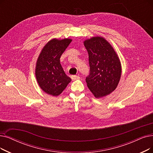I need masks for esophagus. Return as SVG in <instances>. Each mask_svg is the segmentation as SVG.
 Instances as JSON below:
<instances>
[{
  "label": "esophagus",
  "instance_id": "obj_1",
  "mask_svg": "<svg viewBox=\"0 0 153 153\" xmlns=\"http://www.w3.org/2000/svg\"><path fill=\"white\" fill-rule=\"evenodd\" d=\"M79 77L78 76H76V75H72L71 76V79L72 80H76V79H79Z\"/></svg>",
  "mask_w": 153,
  "mask_h": 153
}]
</instances>
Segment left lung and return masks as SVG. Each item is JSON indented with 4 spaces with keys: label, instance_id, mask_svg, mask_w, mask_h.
I'll return each instance as SVG.
<instances>
[{
    "label": "left lung",
    "instance_id": "left-lung-1",
    "mask_svg": "<svg viewBox=\"0 0 153 153\" xmlns=\"http://www.w3.org/2000/svg\"><path fill=\"white\" fill-rule=\"evenodd\" d=\"M89 54V74L85 81L96 98L107 96L117 88L121 75V65L110 44L101 37L84 42Z\"/></svg>",
    "mask_w": 153,
    "mask_h": 153
}]
</instances>
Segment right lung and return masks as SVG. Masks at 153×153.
<instances>
[{"mask_svg":"<svg viewBox=\"0 0 153 153\" xmlns=\"http://www.w3.org/2000/svg\"><path fill=\"white\" fill-rule=\"evenodd\" d=\"M71 39H52L42 49L37 61L36 76L41 88L48 94L57 96L67 87L71 79L60 63V58Z\"/></svg>","mask_w":153,"mask_h":153,"instance_id":"add662e5","label":"right lung"}]
</instances>
